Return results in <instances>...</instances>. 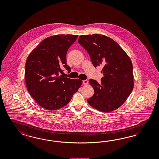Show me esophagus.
Returning a JSON list of instances; mask_svg holds the SVG:
<instances>
[{
	"label": "esophagus",
	"mask_w": 159,
	"mask_h": 159,
	"mask_svg": "<svg viewBox=\"0 0 159 159\" xmlns=\"http://www.w3.org/2000/svg\"><path fill=\"white\" fill-rule=\"evenodd\" d=\"M82 83L84 85H87L88 84V81L87 80H84V81H82Z\"/></svg>",
	"instance_id": "1"
}]
</instances>
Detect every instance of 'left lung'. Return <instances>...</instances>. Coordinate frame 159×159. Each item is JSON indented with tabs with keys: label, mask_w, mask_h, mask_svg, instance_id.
<instances>
[{
	"label": "left lung",
	"mask_w": 159,
	"mask_h": 159,
	"mask_svg": "<svg viewBox=\"0 0 159 159\" xmlns=\"http://www.w3.org/2000/svg\"><path fill=\"white\" fill-rule=\"evenodd\" d=\"M78 43L87 51L93 66L103 67L100 83L90 79L94 94L88 103L99 111L118 109L127 100L134 88L131 61L117 42L99 34L81 35Z\"/></svg>",
	"instance_id": "left-lung-1"
}]
</instances>
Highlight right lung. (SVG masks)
Wrapping results in <instances>:
<instances>
[{
    "label": "right lung",
    "mask_w": 159,
    "mask_h": 159,
    "mask_svg": "<svg viewBox=\"0 0 159 159\" xmlns=\"http://www.w3.org/2000/svg\"><path fill=\"white\" fill-rule=\"evenodd\" d=\"M78 35H57L45 39L32 50L25 63L28 91L41 107L51 110L68 104L82 81L59 75L64 67L71 71L66 55Z\"/></svg>",
    "instance_id": "right-lung-1"
}]
</instances>
